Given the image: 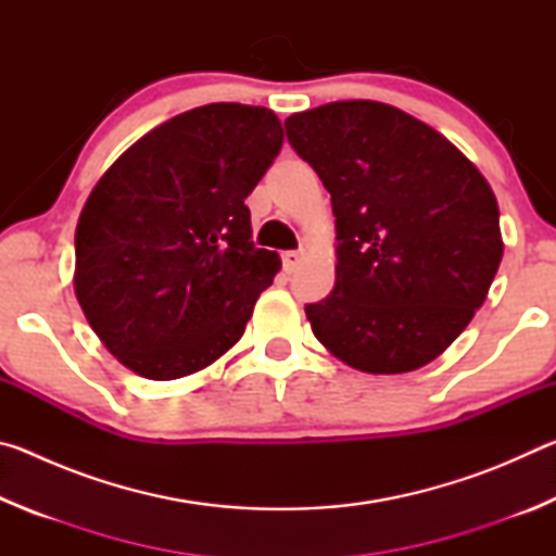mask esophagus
Instances as JSON below:
<instances>
[{
  "instance_id": "obj_1",
  "label": "esophagus",
  "mask_w": 556,
  "mask_h": 556,
  "mask_svg": "<svg viewBox=\"0 0 556 556\" xmlns=\"http://www.w3.org/2000/svg\"><path fill=\"white\" fill-rule=\"evenodd\" d=\"M301 260H304V252H299V250H291V252H285V255H281V262H285L287 271H296V267L301 265Z\"/></svg>"
}]
</instances>
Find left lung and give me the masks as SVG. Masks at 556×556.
<instances>
[{
  "mask_svg": "<svg viewBox=\"0 0 556 556\" xmlns=\"http://www.w3.org/2000/svg\"><path fill=\"white\" fill-rule=\"evenodd\" d=\"M285 125L336 215V285L306 306L318 343L361 372L425 368L501 267L491 184L441 131L384 102H328Z\"/></svg>",
  "mask_w": 556,
  "mask_h": 556,
  "instance_id": "8db88e82",
  "label": "left lung"
}]
</instances>
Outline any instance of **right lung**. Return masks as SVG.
I'll use <instances>...</instances> for the list:
<instances>
[{
    "label": "right lung",
    "instance_id": "right-lung-1",
    "mask_svg": "<svg viewBox=\"0 0 556 556\" xmlns=\"http://www.w3.org/2000/svg\"><path fill=\"white\" fill-rule=\"evenodd\" d=\"M275 112L193 108L122 152L75 228V299L102 345L147 380L205 370L240 341L281 267L252 244L244 199L275 162Z\"/></svg>",
    "mask_w": 556,
    "mask_h": 556
}]
</instances>
